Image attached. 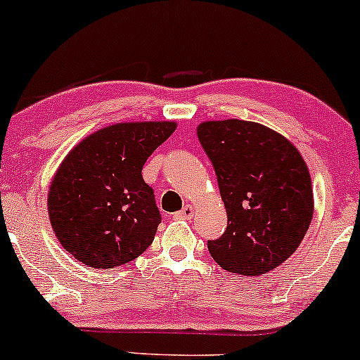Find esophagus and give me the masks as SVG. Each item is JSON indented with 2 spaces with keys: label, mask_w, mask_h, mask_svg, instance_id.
<instances>
[{
  "label": "esophagus",
  "mask_w": 360,
  "mask_h": 360,
  "mask_svg": "<svg viewBox=\"0 0 360 360\" xmlns=\"http://www.w3.org/2000/svg\"><path fill=\"white\" fill-rule=\"evenodd\" d=\"M193 216H194V207L191 206V204H188V206H184L179 212L174 214L176 219H191V217H193Z\"/></svg>",
  "instance_id": "34e87169"
}]
</instances>
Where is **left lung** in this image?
Here are the masks:
<instances>
[{"label":"left lung","mask_w":360,"mask_h":360,"mask_svg":"<svg viewBox=\"0 0 360 360\" xmlns=\"http://www.w3.org/2000/svg\"><path fill=\"white\" fill-rule=\"evenodd\" d=\"M199 143L211 159L227 227L207 249L222 269L261 276L292 256L312 221L311 174L284 136L251 121H206Z\"/></svg>","instance_id":"1"}]
</instances>
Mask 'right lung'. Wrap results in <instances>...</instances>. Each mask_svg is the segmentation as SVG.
<instances>
[{
  "label": "right lung",
  "instance_id": "add662e5",
  "mask_svg": "<svg viewBox=\"0 0 360 360\" xmlns=\"http://www.w3.org/2000/svg\"><path fill=\"white\" fill-rule=\"evenodd\" d=\"M176 122H120L81 141L65 158L48 193L59 243L79 262L112 269L153 244L161 214L144 162L174 133Z\"/></svg>",
  "mask_w": 360,
  "mask_h": 360
}]
</instances>
